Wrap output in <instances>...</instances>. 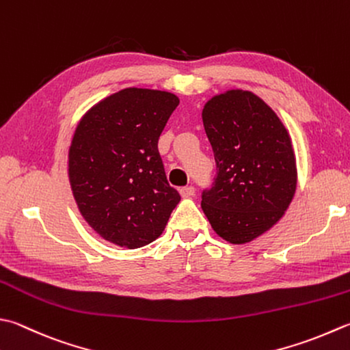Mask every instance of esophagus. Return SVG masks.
<instances>
[{
  "instance_id": "esophagus-1",
  "label": "esophagus",
  "mask_w": 350,
  "mask_h": 350,
  "mask_svg": "<svg viewBox=\"0 0 350 350\" xmlns=\"http://www.w3.org/2000/svg\"><path fill=\"white\" fill-rule=\"evenodd\" d=\"M194 193H196V189H194V187H183V188H180V196L182 197H193L194 196Z\"/></svg>"
}]
</instances>
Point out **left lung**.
Segmentation results:
<instances>
[{"label": "left lung", "mask_w": 350, "mask_h": 350, "mask_svg": "<svg viewBox=\"0 0 350 350\" xmlns=\"http://www.w3.org/2000/svg\"><path fill=\"white\" fill-rule=\"evenodd\" d=\"M217 176L202 209L218 235L249 243L276 224L296 191V159L278 115L249 91H228L203 109Z\"/></svg>", "instance_id": "1"}]
</instances>
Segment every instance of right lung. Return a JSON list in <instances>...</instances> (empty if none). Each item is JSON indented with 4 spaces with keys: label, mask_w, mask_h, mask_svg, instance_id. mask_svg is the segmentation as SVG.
Wrapping results in <instances>:
<instances>
[{
    "label": "right lung",
    "mask_w": 350,
    "mask_h": 350,
    "mask_svg": "<svg viewBox=\"0 0 350 350\" xmlns=\"http://www.w3.org/2000/svg\"><path fill=\"white\" fill-rule=\"evenodd\" d=\"M177 105L174 94L127 88L95 105L74 133L68 173L75 202L89 226L121 247L154 241L180 200L157 150Z\"/></svg>",
    "instance_id": "right-lung-1"
}]
</instances>
